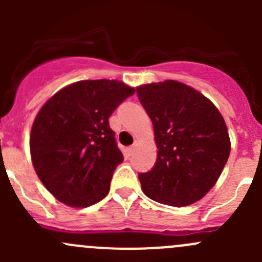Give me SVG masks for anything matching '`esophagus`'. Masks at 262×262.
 Returning a JSON list of instances; mask_svg holds the SVG:
<instances>
[{"label":"esophagus","instance_id":"esophagus-1","mask_svg":"<svg viewBox=\"0 0 262 262\" xmlns=\"http://www.w3.org/2000/svg\"><path fill=\"white\" fill-rule=\"evenodd\" d=\"M136 146H137V142L133 144V146L126 148V152H128V155H132V153L134 152V149H136Z\"/></svg>","mask_w":262,"mask_h":262}]
</instances>
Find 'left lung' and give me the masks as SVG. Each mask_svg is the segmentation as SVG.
<instances>
[{"mask_svg":"<svg viewBox=\"0 0 262 262\" xmlns=\"http://www.w3.org/2000/svg\"><path fill=\"white\" fill-rule=\"evenodd\" d=\"M137 95L158 148L155 166L138 175L142 190L172 207L198 202L214 186L231 152L223 116L204 95L178 81L143 84Z\"/></svg>","mask_w":262,"mask_h":262,"instance_id":"1","label":"left lung"}]
</instances>
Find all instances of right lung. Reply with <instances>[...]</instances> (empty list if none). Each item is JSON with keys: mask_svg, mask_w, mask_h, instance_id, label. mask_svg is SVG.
<instances>
[{"mask_svg": "<svg viewBox=\"0 0 262 262\" xmlns=\"http://www.w3.org/2000/svg\"><path fill=\"white\" fill-rule=\"evenodd\" d=\"M134 92L120 81H80L58 91L38 113L30 134L31 161L59 202L86 208L106 196L124 160L109 118Z\"/></svg>", "mask_w": 262, "mask_h": 262, "instance_id": "1", "label": "right lung"}]
</instances>
